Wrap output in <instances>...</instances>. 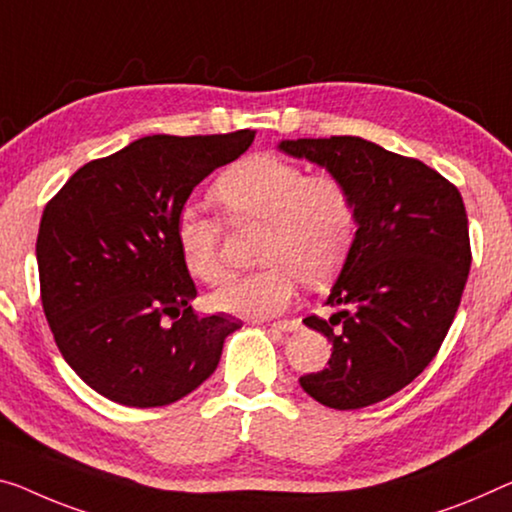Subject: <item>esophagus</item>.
Instances as JSON below:
<instances>
[{
    "mask_svg": "<svg viewBox=\"0 0 512 512\" xmlns=\"http://www.w3.org/2000/svg\"><path fill=\"white\" fill-rule=\"evenodd\" d=\"M272 329H277V332H297V329L302 327L300 320L290 318V320H279V322H272L270 325Z\"/></svg>",
    "mask_w": 512,
    "mask_h": 512,
    "instance_id": "esophagus-1",
    "label": "esophagus"
}]
</instances>
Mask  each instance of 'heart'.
Wrapping results in <instances>:
<instances>
[{
  "instance_id": "1",
  "label": "heart",
  "mask_w": 512,
  "mask_h": 512,
  "mask_svg": "<svg viewBox=\"0 0 512 512\" xmlns=\"http://www.w3.org/2000/svg\"><path fill=\"white\" fill-rule=\"evenodd\" d=\"M231 222H263L258 251L263 270L235 274L210 295L212 309L247 318H270L295 300L300 279L325 283L341 270L357 233V206L338 176H309L302 164L261 153L233 164L212 187ZM176 247L192 277H224L222 224L185 206L176 217Z\"/></svg>"
}]
</instances>
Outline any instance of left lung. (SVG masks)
Returning <instances> with one entry per match:
<instances>
[{
    "mask_svg": "<svg viewBox=\"0 0 512 512\" xmlns=\"http://www.w3.org/2000/svg\"><path fill=\"white\" fill-rule=\"evenodd\" d=\"M279 151L341 178L357 206L355 242L327 297L334 313L304 318L332 357L300 377L302 389L334 410L380 403L435 359L458 311L471 265L465 203L428 164L361 137L286 139Z\"/></svg>",
    "mask_w": 512,
    "mask_h": 512,
    "instance_id": "left-lung-1",
    "label": "left lung"
}]
</instances>
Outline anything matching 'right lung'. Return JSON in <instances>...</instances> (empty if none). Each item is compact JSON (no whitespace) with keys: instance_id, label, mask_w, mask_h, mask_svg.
Returning a JSON list of instances; mask_svg holds the SVG:
<instances>
[{"instance_id":"obj_1","label":"right lung","mask_w":512,"mask_h":512,"mask_svg":"<svg viewBox=\"0 0 512 512\" xmlns=\"http://www.w3.org/2000/svg\"><path fill=\"white\" fill-rule=\"evenodd\" d=\"M254 137H141L77 169L45 206L36 258L47 325L68 366L100 396L162 407L215 373L242 322L194 313L176 217L194 187Z\"/></svg>"}]
</instances>
